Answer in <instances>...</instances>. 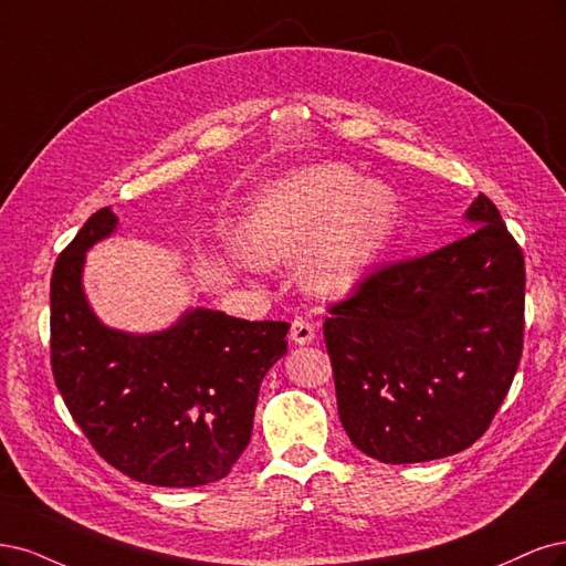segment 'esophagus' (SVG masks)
<instances>
[{"label": "esophagus", "instance_id": "1", "mask_svg": "<svg viewBox=\"0 0 566 566\" xmlns=\"http://www.w3.org/2000/svg\"><path fill=\"white\" fill-rule=\"evenodd\" d=\"M291 343L296 345H310L315 340V326L307 319H294L291 322V332H289Z\"/></svg>", "mask_w": 566, "mask_h": 566}]
</instances>
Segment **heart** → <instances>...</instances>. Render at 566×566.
Returning <instances> with one entry per match:
<instances>
[{
    "label": "heart",
    "instance_id": "heart-1",
    "mask_svg": "<svg viewBox=\"0 0 566 566\" xmlns=\"http://www.w3.org/2000/svg\"><path fill=\"white\" fill-rule=\"evenodd\" d=\"M397 223V199L380 180L343 167H317L265 190L242 226L249 256L289 265L313 251L303 286L317 298H343L367 280Z\"/></svg>",
    "mask_w": 566,
    "mask_h": 566
}]
</instances>
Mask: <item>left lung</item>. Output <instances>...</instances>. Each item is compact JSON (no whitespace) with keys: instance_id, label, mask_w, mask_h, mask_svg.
<instances>
[{"instance_id":"left-lung-1","label":"left lung","mask_w":566,"mask_h":566,"mask_svg":"<svg viewBox=\"0 0 566 566\" xmlns=\"http://www.w3.org/2000/svg\"><path fill=\"white\" fill-rule=\"evenodd\" d=\"M465 221L472 232L380 268L324 322L340 423L380 463L475 444L520 367L522 249L484 195Z\"/></svg>"}]
</instances>
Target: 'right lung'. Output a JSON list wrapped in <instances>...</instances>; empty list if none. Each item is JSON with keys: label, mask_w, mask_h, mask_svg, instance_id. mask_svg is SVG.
<instances>
[{"label": "right lung", "mask_w": 566, "mask_h": 566, "mask_svg": "<svg viewBox=\"0 0 566 566\" xmlns=\"http://www.w3.org/2000/svg\"><path fill=\"white\" fill-rule=\"evenodd\" d=\"M117 230L96 211L51 275V369L75 423L103 459L155 486L223 480L251 440L261 380L286 355V322L188 307L171 326L103 324L84 294L86 251Z\"/></svg>", "instance_id": "right-lung-1"}]
</instances>
